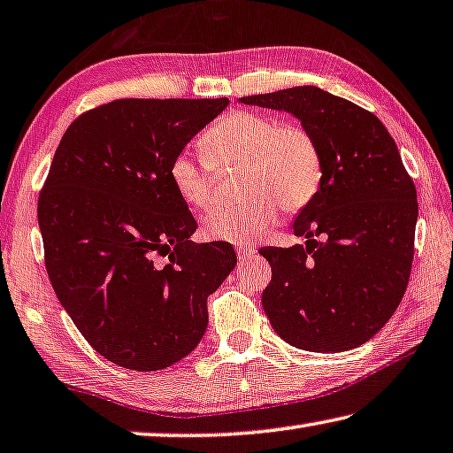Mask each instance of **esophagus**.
I'll list each match as a JSON object with an SVG mask.
<instances>
[{
  "label": "esophagus",
  "mask_w": 453,
  "mask_h": 453,
  "mask_svg": "<svg viewBox=\"0 0 453 453\" xmlns=\"http://www.w3.org/2000/svg\"><path fill=\"white\" fill-rule=\"evenodd\" d=\"M236 250V257H239V261H247L250 255L255 253V245H234Z\"/></svg>",
  "instance_id": "34e87169"
}]
</instances>
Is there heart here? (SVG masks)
Segmentation results:
<instances>
[{
  "label": "heart",
  "mask_w": 453,
  "mask_h": 453,
  "mask_svg": "<svg viewBox=\"0 0 453 453\" xmlns=\"http://www.w3.org/2000/svg\"><path fill=\"white\" fill-rule=\"evenodd\" d=\"M206 162L180 151L168 178L186 206L206 208L212 196L211 165L241 164L239 192L245 203L214 206L203 220L211 241L249 242L280 219V206L297 212L308 206L322 182V150L303 125L255 111H233L214 121L198 139Z\"/></svg>",
  "instance_id": "heart-1"
}]
</instances>
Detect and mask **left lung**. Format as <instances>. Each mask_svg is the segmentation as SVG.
<instances>
[{"label": "left lung", "mask_w": 453, "mask_h": 453, "mask_svg": "<svg viewBox=\"0 0 453 453\" xmlns=\"http://www.w3.org/2000/svg\"><path fill=\"white\" fill-rule=\"evenodd\" d=\"M285 111L316 135L322 182L294 222L303 245L265 247L263 310L291 346L344 352L371 340L405 294L417 192L395 139L371 111L318 87L241 96Z\"/></svg>", "instance_id": "8db88e82"}]
</instances>
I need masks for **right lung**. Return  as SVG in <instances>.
I'll list each match as a JSON object with an SVG mask.
<instances>
[{
  "label": "right lung",
  "mask_w": 453,
  "mask_h": 453,
  "mask_svg": "<svg viewBox=\"0 0 453 453\" xmlns=\"http://www.w3.org/2000/svg\"><path fill=\"white\" fill-rule=\"evenodd\" d=\"M228 105L222 99H117L68 125L40 190L54 294L101 357L151 372L190 354L206 299L236 265L231 242H194L172 157ZM156 256H168L164 268Z\"/></svg>",
  "instance_id": "right-lung-1"
}]
</instances>
